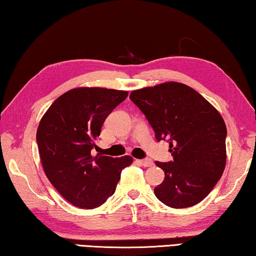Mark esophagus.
Masks as SVG:
<instances>
[{
    "label": "esophagus",
    "mask_w": 256,
    "mask_h": 256,
    "mask_svg": "<svg viewBox=\"0 0 256 256\" xmlns=\"http://www.w3.org/2000/svg\"><path fill=\"white\" fill-rule=\"evenodd\" d=\"M138 162H140V164L143 166H145V168H150V166H153V161L150 160V158H145V160H140V161H138Z\"/></svg>",
    "instance_id": "esophagus-1"
}]
</instances>
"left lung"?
<instances>
[{"label": "left lung", "mask_w": 256, "mask_h": 256, "mask_svg": "<svg viewBox=\"0 0 256 256\" xmlns=\"http://www.w3.org/2000/svg\"><path fill=\"white\" fill-rule=\"evenodd\" d=\"M130 100L144 113L158 140L169 143L171 162L154 194L166 206L190 208L216 186L227 161V128L219 111L192 87L177 82L132 90Z\"/></svg>", "instance_id": "obj_1"}]
</instances>
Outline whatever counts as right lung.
<instances>
[{"instance_id":"right-lung-1","label":"right lung","mask_w":256,"mask_h":256,"mask_svg":"<svg viewBox=\"0 0 256 256\" xmlns=\"http://www.w3.org/2000/svg\"><path fill=\"white\" fill-rule=\"evenodd\" d=\"M127 90L78 87L54 100L36 132L44 172L64 198L74 206L96 208L114 194L120 174L132 158L92 154L100 128Z\"/></svg>"}]
</instances>
